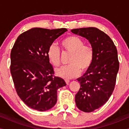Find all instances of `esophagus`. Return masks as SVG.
I'll return each instance as SVG.
<instances>
[{"label": "esophagus", "instance_id": "1", "mask_svg": "<svg viewBox=\"0 0 129 129\" xmlns=\"http://www.w3.org/2000/svg\"><path fill=\"white\" fill-rule=\"evenodd\" d=\"M65 81H66V84H67V85L69 84V82H70V80L69 79H65Z\"/></svg>", "mask_w": 129, "mask_h": 129}]
</instances>
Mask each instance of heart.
Masks as SVG:
<instances>
[{"instance_id": "b5f03b06", "label": "heart", "mask_w": 129, "mask_h": 129, "mask_svg": "<svg viewBox=\"0 0 129 129\" xmlns=\"http://www.w3.org/2000/svg\"><path fill=\"white\" fill-rule=\"evenodd\" d=\"M64 51L72 54L69 60V66H63L56 70L58 76L64 79H70L79 75L80 71L85 72L88 69L93 59V49L90 45H84V41L75 36H68L60 42ZM60 51L55 44H51L47 51V57L53 66L60 64Z\"/></svg>"}]
</instances>
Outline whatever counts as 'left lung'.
I'll return each mask as SVG.
<instances>
[{
    "label": "left lung",
    "mask_w": 129,
    "mask_h": 129,
    "mask_svg": "<svg viewBox=\"0 0 129 129\" xmlns=\"http://www.w3.org/2000/svg\"><path fill=\"white\" fill-rule=\"evenodd\" d=\"M71 31L88 40L94 52L91 66L77 79L81 87L75 95L77 107L88 113L105 104L113 93L119 70L118 51L110 37L97 28Z\"/></svg>",
    "instance_id": "1"
}]
</instances>
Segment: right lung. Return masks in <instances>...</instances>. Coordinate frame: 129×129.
<instances>
[{
  "label": "right lung",
  "instance_id": "obj_1",
  "mask_svg": "<svg viewBox=\"0 0 129 129\" xmlns=\"http://www.w3.org/2000/svg\"><path fill=\"white\" fill-rule=\"evenodd\" d=\"M66 28H33L19 35L11 51V71L17 94L28 107L48 110L57 102V91L66 86L47 57L50 46Z\"/></svg>",
  "mask_w": 129,
  "mask_h": 129
}]
</instances>
